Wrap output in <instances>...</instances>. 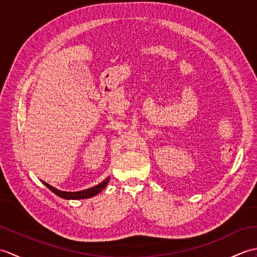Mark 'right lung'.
Wrapping results in <instances>:
<instances>
[{"instance_id": "right-lung-1", "label": "right lung", "mask_w": 257, "mask_h": 257, "mask_svg": "<svg viewBox=\"0 0 257 257\" xmlns=\"http://www.w3.org/2000/svg\"><path fill=\"white\" fill-rule=\"evenodd\" d=\"M42 182L44 183L46 187L52 191L53 193H55L56 195L61 196V198H63V199H66V200H80V199L91 198V196H94V195L98 194L99 192H101V191L105 189V187L108 184L109 178L105 179L101 183L95 185V187H92L90 189H86V190H83V191H77V192H66V191H61V190H58V189H55L54 187H52L51 184H48V183H46L44 181H42Z\"/></svg>"}]
</instances>
